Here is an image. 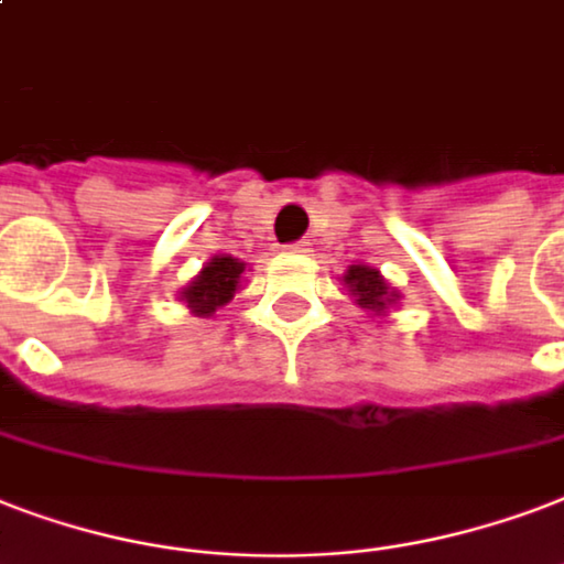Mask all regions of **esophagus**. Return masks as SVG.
<instances>
[{
    "instance_id": "esophagus-1",
    "label": "esophagus",
    "mask_w": 564,
    "mask_h": 564,
    "mask_svg": "<svg viewBox=\"0 0 564 564\" xmlns=\"http://www.w3.org/2000/svg\"><path fill=\"white\" fill-rule=\"evenodd\" d=\"M286 251H292V253H307V251H311V242H307V239H299V242H290V245H286Z\"/></svg>"
}]
</instances>
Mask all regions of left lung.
Masks as SVG:
<instances>
[{
  "label": "left lung",
  "instance_id": "8db88e82",
  "mask_svg": "<svg viewBox=\"0 0 564 564\" xmlns=\"http://www.w3.org/2000/svg\"><path fill=\"white\" fill-rule=\"evenodd\" d=\"M343 281L349 283V292L355 295V301H358L360 307H367V311L381 313L387 311V304L397 301V292H390L384 278L376 269H369V265H351Z\"/></svg>",
  "mask_w": 564,
  "mask_h": 564
}]
</instances>
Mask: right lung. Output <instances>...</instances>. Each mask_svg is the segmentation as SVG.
Returning a JSON list of instances; mask_svg holds the SVG:
<instances>
[{
    "mask_svg": "<svg viewBox=\"0 0 564 564\" xmlns=\"http://www.w3.org/2000/svg\"><path fill=\"white\" fill-rule=\"evenodd\" d=\"M245 272V263L234 257H215L213 263L204 265V272L183 290V301L195 316H213L218 307H225L239 290V278Z\"/></svg>",
    "mask_w": 564,
    "mask_h": 564,
    "instance_id": "right-lung-1",
    "label": "right lung"
}]
</instances>
